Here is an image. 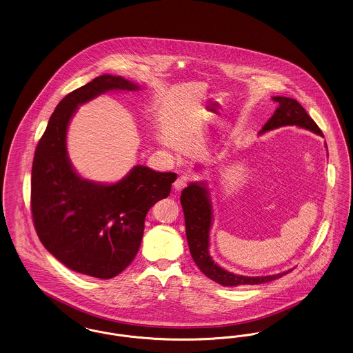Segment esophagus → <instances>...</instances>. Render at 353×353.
I'll return each mask as SVG.
<instances>
[{
	"label": "esophagus",
	"instance_id": "esophagus-1",
	"mask_svg": "<svg viewBox=\"0 0 353 353\" xmlns=\"http://www.w3.org/2000/svg\"><path fill=\"white\" fill-rule=\"evenodd\" d=\"M191 181H192V178H191L190 175H187V174H183V175L178 176V179L174 182V190H175V191H182L184 187L190 183Z\"/></svg>",
	"mask_w": 353,
	"mask_h": 353
}]
</instances>
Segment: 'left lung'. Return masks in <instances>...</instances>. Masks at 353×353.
I'll list each match as a JSON object with an SVG mask.
<instances>
[{
  "mask_svg": "<svg viewBox=\"0 0 353 353\" xmlns=\"http://www.w3.org/2000/svg\"><path fill=\"white\" fill-rule=\"evenodd\" d=\"M273 100L278 103V108L274 114L269 119V121L262 126L260 134L281 126L296 125L299 128H303L322 136V130L319 129V126L308 116L306 109L296 100L283 96H276L273 97ZM181 203L183 208L185 234L187 243L190 246V253L201 270V273L211 278L212 281L223 286L260 285L286 276L289 272H292L289 270L276 276H237L224 270L211 259L208 252L210 230L212 224V207L205 184H188L182 191Z\"/></svg>",
  "mask_w": 353,
  "mask_h": 353,
  "instance_id": "1",
  "label": "left lung"
}]
</instances>
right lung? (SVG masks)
<instances>
[{
	"label": "right lung",
	"instance_id": "1",
	"mask_svg": "<svg viewBox=\"0 0 353 353\" xmlns=\"http://www.w3.org/2000/svg\"><path fill=\"white\" fill-rule=\"evenodd\" d=\"M133 91L121 77L101 75L68 93L51 114L31 170V214L41 243L71 270L109 279L134 260L145 217L169 196L175 172L134 166L114 184L93 183L72 169L65 149L67 126L77 105L107 91Z\"/></svg>",
	"mask_w": 353,
	"mask_h": 353
}]
</instances>
